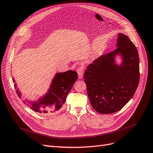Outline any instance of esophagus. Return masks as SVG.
<instances>
[{"instance_id":"obj_1","label":"esophagus","mask_w":153,"mask_h":153,"mask_svg":"<svg viewBox=\"0 0 153 153\" xmlns=\"http://www.w3.org/2000/svg\"><path fill=\"white\" fill-rule=\"evenodd\" d=\"M83 72H84V67L81 65V66H79L77 69V73H78L79 79L82 78L83 75Z\"/></svg>"}]
</instances>
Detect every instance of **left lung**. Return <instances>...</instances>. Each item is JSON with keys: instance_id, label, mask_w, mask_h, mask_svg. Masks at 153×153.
I'll use <instances>...</instances> for the list:
<instances>
[{"instance_id": "obj_1", "label": "left lung", "mask_w": 153, "mask_h": 153, "mask_svg": "<svg viewBox=\"0 0 153 153\" xmlns=\"http://www.w3.org/2000/svg\"><path fill=\"white\" fill-rule=\"evenodd\" d=\"M117 48L90 63L83 76L93 109L101 114L117 112L132 98L140 81V59L134 43L118 33ZM120 54V65L115 57Z\"/></svg>"}]
</instances>
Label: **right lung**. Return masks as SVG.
<instances>
[{
	"label": "right lung",
	"mask_w": 153,
	"mask_h": 153,
	"mask_svg": "<svg viewBox=\"0 0 153 153\" xmlns=\"http://www.w3.org/2000/svg\"><path fill=\"white\" fill-rule=\"evenodd\" d=\"M78 79V74L75 71L69 70L63 73H58L54 76L49 90L44 96L36 102L25 101L24 103L32 110L45 115L56 113L65 104L68 93ZM13 82L15 80L13 79ZM16 88V83H15ZM16 92L19 98L21 93L17 89Z\"/></svg>",
	"instance_id": "1"
}]
</instances>
